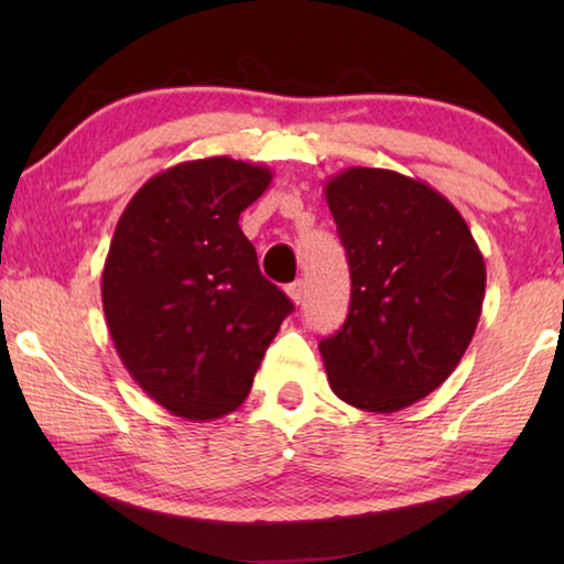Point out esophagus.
<instances>
[{
	"label": "esophagus",
	"instance_id": "esophagus-1",
	"mask_svg": "<svg viewBox=\"0 0 564 564\" xmlns=\"http://www.w3.org/2000/svg\"><path fill=\"white\" fill-rule=\"evenodd\" d=\"M288 297L292 300V303L295 305H300L305 300V282H292V284H288Z\"/></svg>",
	"mask_w": 564,
	"mask_h": 564
}]
</instances>
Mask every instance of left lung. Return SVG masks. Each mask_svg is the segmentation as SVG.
Returning <instances> with one entry per match:
<instances>
[{
    "label": "left lung",
    "instance_id": "left-lung-1",
    "mask_svg": "<svg viewBox=\"0 0 564 564\" xmlns=\"http://www.w3.org/2000/svg\"><path fill=\"white\" fill-rule=\"evenodd\" d=\"M351 272V305L321 341L344 403L395 413L465 357L485 300V259L457 207L392 169L349 166L323 184Z\"/></svg>",
    "mask_w": 564,
    "mask_h": 564
}]
</instances>
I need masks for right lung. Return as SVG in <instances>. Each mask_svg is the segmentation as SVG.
<instances>
[{"label": "right lung", "instance_id": "right-lung-1", "mask_svg": "<svg viewBox=\"0 0 564 564\" xmlns=\"http://www.w3.org/2000/svg\"><path fill=\"white\" fill-rule=\"evenodd\" d=\"M272 176L230 156L182 161L151 176L115 226L102 269L115 351L180 419L234 413L292 311L238 226Z\"/></svg>", "mask_w": 564, "mask_h": 564}]
</instances>
